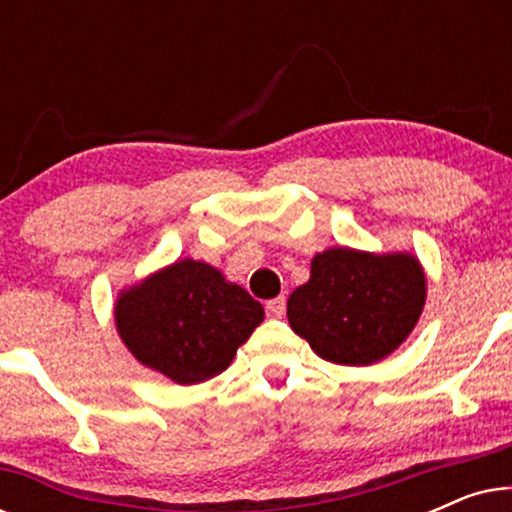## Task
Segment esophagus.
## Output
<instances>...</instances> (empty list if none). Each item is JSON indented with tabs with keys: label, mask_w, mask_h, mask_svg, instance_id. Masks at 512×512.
I'll use <instances>...</instances> for the list:
<instances>
[{
	"label": "esophagus",
	"mask_w": 512,
	"mask_h": 512,
	"mask_svg": "<svg viewBox=\"0 0 512 512\" xmlns=\"http://www.w3.org/2000/svg\"><path fill=\"white\" fill-rule=\"evenodd\" d=\"M265 312H268V317H275V319H282L284 312H286V298L284 296H277L265 303Z\"/></svg>",
	"instance_id": "obj_1"
}]
</instances>
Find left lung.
Masks as SVG:
<instances>
[{
  "label": "left lung",
  "instance_id": "1",
  "mask_svg": "<svg viewBox=\"0 0 512 512\" xmlns=\"http://www.w3.org/2000/svg\"><path fill=\"white\" fill-rule=\"evenodd\" d=\"M426 303V277L412 254L331 247L312 258L307 284L286 303L293 333L321 359L370 366L412 333Z\"/></svg>",
  "mask_w": 512,
  "mask_h": 512
}]
</instances>
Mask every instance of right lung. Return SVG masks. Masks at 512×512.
Returning <instances> with one entry per match:
<instances>
[{"instance_id": "1", "label": "right lung", "mask_w": 512, "mask_h": 512, "mask_svg": "<svg viewBox=\"0 0 512 512\" xmlns=\"http://www.w3.org/2000/svg\"><path fill=\"white\" fill-rule=\"evenodd\" d=\"M116 328L142 366L177 384L223 373L263 321V305L209 263L184 258L118 293Z\"/></svg>"}]
</instances>
